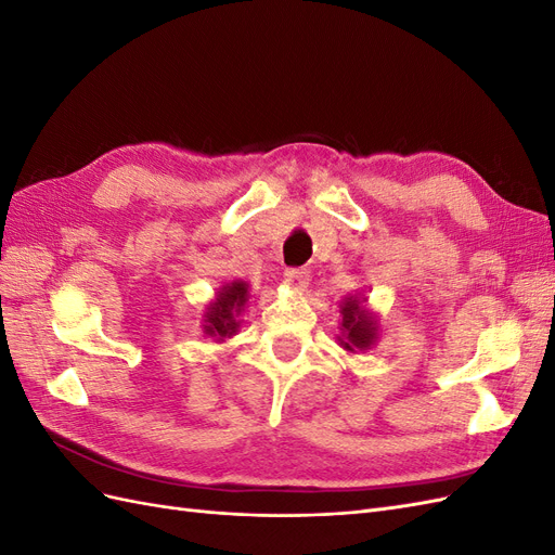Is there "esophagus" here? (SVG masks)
<instances>
[{"instance_id":"1","label":"esophagus","mask_w":555,"mask_h":555,"mask_svg":"<svg viewBox=\"0 0 555 555\" xmlns=\"http://www.w3.org/2000/svg\"><path fill=\"white\" fill-rule=\"evenodd\" d=\"M308 280H310V273L306 271V268H287V271H284V282H287L294 289H306Z\"/></svg>"}]
</instances>
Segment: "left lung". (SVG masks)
<instances>
[{
	"label": "left lung",
	"instance_id": "8db88e82",
	"mask_svg": "<svg viewBox=\"0 0 555 555\" xmlns=\"http://www.w3.org/2000/svg\"><path fill=\"white\" fill-rule=\"evenodd\" d=\"M343 338L340 345L354 354L357 349H371L377 340V319L365 308V298L347 296L340 306Z\"/></svg>",
	"mask_w": 555,
	"mask_h": 555
}]
</instances>
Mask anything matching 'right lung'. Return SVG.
<instances>
[{
  "mask_svg": "<svg viewBox=\"0 0 555 555\" xmlns=\"http://www.w3.org/2000/svg\"><path fill=\"white\" fill-rule=\"evenodd\" d=\"M249 298L247 292V282L243 280H233L217 292L212 304L206 308V319H204V331L210 338H217V343H222L231 335H236L241 319L238 314L243 312L245 304Z\"/></svg>",
  "mask_w": 555,
  "mask_h": 555,
  "instance_id": "obj_1",
  "label": "right lung"
}]
</instances>
